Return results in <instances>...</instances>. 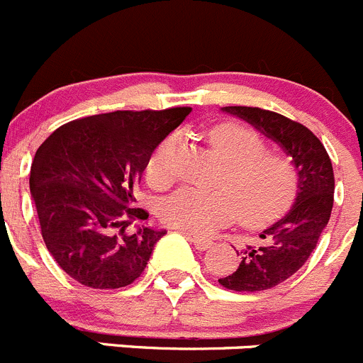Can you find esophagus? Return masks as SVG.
<instances>
[{
    "mask_svg": "<svg viewBox=\"0 0 363 363\" xmlns=\"http://www.w3.org/2000/svg\"><path fill=\"white\" fill-rule=\"evenodd\" d=\"M185 238L189 240V242L192 243L197 250H206V249H210V245H211V240L201 238V236L192 235V233H185Z\"/></svg>",
    "mask_w": 363,
    "mask_h": 363,
    "instance_id": "obj_1",
    "label": "esophagus"
}]
</instances>
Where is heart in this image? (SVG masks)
I'll use <instances>...</instances> for the list:
<instances>
[{"instance_id": "heart-1", "label": "heart", "mask_w": 363, "mask_h": 363, "mask_svg": "<svg viewBox=\"0 0 363 363\" xmlns=\"http://www.w3.org/2000/svg\"><path fill=\"white\" fill-rule=\"evenodd\" d=\"M211 148L225 162L218 189L182 186L162 204L164 222L192 235H210L240 215L243 224L257 225L284 213L298 189L291 160L268 153V146L250 128L222 123L208 134ZM178 135L171 134L152 153L146 177L153 186L174 178L173 155Z\"/></svg>"}]
</instances>
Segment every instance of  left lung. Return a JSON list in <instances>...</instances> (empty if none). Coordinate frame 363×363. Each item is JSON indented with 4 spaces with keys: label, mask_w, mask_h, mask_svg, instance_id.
<instances>
[{
    "label": "left lung",
    "mask_w": 363,
    "mask_h": 363,
    "mask_svg": "<svg viewBox=\"0 0 363 363\" xmlns=\"http://www.w3.org/2000/svg\"><path fill=\"white\" fill-rule=\"evenodd\" d=\"M242 118L256 130L277 143L298 173V190L291 210L268 225L254 245L242 252L238 268L218 279L220 286L240 293L264 291L284 282L303 267L318 245L333 206L332 160L325 146L302 123L259 107H222Z\"/></svg>",
    "instance_id": "1"
}]
</instances>
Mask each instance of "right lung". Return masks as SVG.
Instances as JSON below:
<instances>
[{
	"instance_id": "obj_1",
	"label": "right lung",
	"mask_w": 363,
	"mask_h": 363,
	"mask_svg": "<svg viewBox=\"0 0 363 363\" xmlns=\"http://www.w3.org/2000/svg\"><path fill=\"white\" fill-rule=\"evenodd\" d=\"M190 107L114 111L56 128L35 153L30 189L42 238L65 274L93 289L132 284L166 229L139 225L134 186Z\"/></svg>"
}]
</instances>
